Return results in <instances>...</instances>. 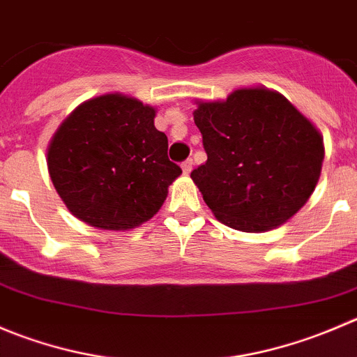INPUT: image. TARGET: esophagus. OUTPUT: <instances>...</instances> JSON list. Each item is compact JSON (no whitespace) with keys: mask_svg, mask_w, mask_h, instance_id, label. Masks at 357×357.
<instances>
[{"mask_svg":"<svg viewBox=\"0 0 357 357\" xmlns=\"http://www.w3.org/2000/svg\"><path fill=\"white\" fill-rule=\"evenodd\" d=\"M181 169H183V172H185V174H190V172H192V169H193L192 158H186V160L181 164Z\"/></svg>","mask_w":357,"mask_h":357,"instance_id":"34e87169","label":"esophagus"}]
</instances>
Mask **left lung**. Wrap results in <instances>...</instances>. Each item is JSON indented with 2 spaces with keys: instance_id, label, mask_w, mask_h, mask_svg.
<instances>
[{
  "instance_id": "left-lung-1",
  "label": "left lung",
  "mask_w": 357,
  "mask_h": 357,
  "mask_svg": "<svg viewBox=\"0 0 357 357\" xmlns=\"http://www.w3.org/2000/svg\"><path fill=\"white\" fill-rule=\"evenodd\" d=\"M193 120L207 160L192 179L221 223L271 230L309 200L319 181L323 137L281 94L238 89L223 102H200Z\"/></svg>"
}]
</instances>
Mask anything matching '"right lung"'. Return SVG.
<instances>
[{"label":"right lung","instance_id":"obj_1","mask_svg":"<svg viewBox=\"0 0 357 357\" xmlns=\"http://www.w3.org/2000/svg\"><path fill=\"white\" fill-rule=\"evenodd\" d=\"M155 109L106 94L79 105L48 146V172L68 209L102 230H129L164 204L181 167L167 157Z\"/></svg>","mask_w":357,"mask_h":357}]
</instances>
